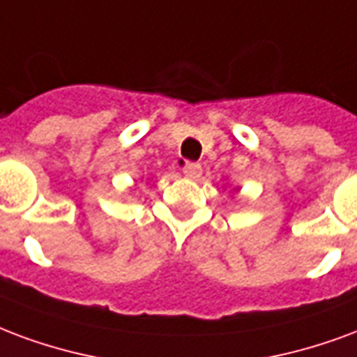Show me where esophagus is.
<instances>
[{
	"mask_svg": "<svg viewBox=\"0 0 357 357\" xmlns=\"http://www.w3.org/2000/svg\"><path fill=\"white\" fill-rule=\"evenodd\" d=\"M183 174H185L187 178L197 179L200 174H202V166H200L199 162H185V165H183Z\"/></svg>",
	"mask_w": 357,
	"mask_h": 357,
	"instance_id": "obj_1",
	"label": "esophagus"
}]
</instances>
